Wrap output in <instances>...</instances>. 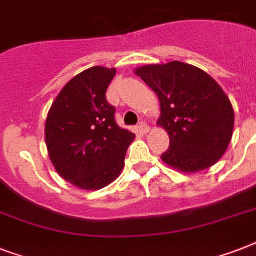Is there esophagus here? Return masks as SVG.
<instances>
[{
	"label": "esophagus",
	"mask_w": 256,
	"mask_h": 256,
	"mask_svg": "<svg viewBox=\"0 0 256 256\" xmlns=\"http://www.w3.org/2000/svg\"><path fill=\"white\" fill-rule=\"evenodd\" d=\"M138 130H140L142 134H148V132H150V128H148V124H144V122H140V124H138Z\"/></svg>",
	"instance_id": "1"
}]
</instances>
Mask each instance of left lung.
<instances>
[{
  "label": "left lung",
  "mask_w": 256,
  "mask_h": 256,
  "mask_svg": "<svg viewBox=\"0 0 256 256\" xmlns=\"http://www.w3.org/2000/svg\"><path fill=\"white\" fill-rule=\"evenodd\" d=\"M134 73L160 100L156 124L170 140L162 162L186 174L216 164L234 128V108L218 82L196 66L179 61L140 66Z\"/></svg>",
  "instance_id": "obj_1"
}]
</instances>
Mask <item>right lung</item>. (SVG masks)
I'll use <instances>...</instances> for the list:
<instances>
[{
	"label": "right lung",
	"mask_w": 256,
	"mask_h": 256,
	"mask_svg": "<svg viewBox=\"0 0 256 256\" xmlns=\"http://www.w3.org/2000/svg\"><path fill=\"white\" fill-rule=\"evenodd\" d=\"M116 68L92 66L58 92L45 124L50 162L61 178L82 190H100L124 170L136 134L118 126L106 90Z\"/></svg>",
	"instance_id": "obj_1"
}]
</instances>
